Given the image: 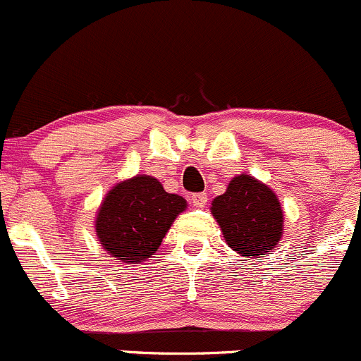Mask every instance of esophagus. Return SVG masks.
Returning a JSON list of instances; mask_svg holds the SVG:
<instances>
[{"label":"esophagus","mask_w":361,"mask_h":361,"mask_svg":"<svg viewBox=\"0 0 361 361\" xmlns=\"http://www.w3.org/2000/svg\"><path fill=\"white\" fill-rule=\"evenodd\" d=\"M191 203L198 209H203L207 205V192H195L191 195Z\"/></svg>","instance_id":"obj_1"}]
</instances>
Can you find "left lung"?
Instances as JSON below:
<instances>
[{"instance_id": "left-lung-1", "label": "left lung", "mask_w": 361, "mask_h": 361, "mask_svg": "<svg viewBox=\"0 0 361 361\" xmlns=\"http://www.w3.org/2000/svg\"><path fill=\"white\" fill-rule=\"evenodd\" d=\"M210 210L226 244L238 255L262 256L283 237V210L276 192L245 173L231 179L226 192L214 198Z\"/></svg>"}]
</instances>
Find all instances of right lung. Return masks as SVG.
I'll list each match as a JSON object with an SVG mask.
<instances>
[{
    "mask_svg": "<svg viewBox=\"0 0 361 361\" xmlns=\"http://www.w3.org/2000/svg\"><path fill=\"white\" fill-rule=\"evenodd\" d=\"M185 209L182 196L170 195L158 180L137 176L106 195L96 217L103 249L121 262H145L161 245L173 219Z\"/></svg>",
    "mask_w": 361,
    "mask_h": 361,
    "instance_id": "right-lung-1",
    "label": "right lung"
}]
</instances>
